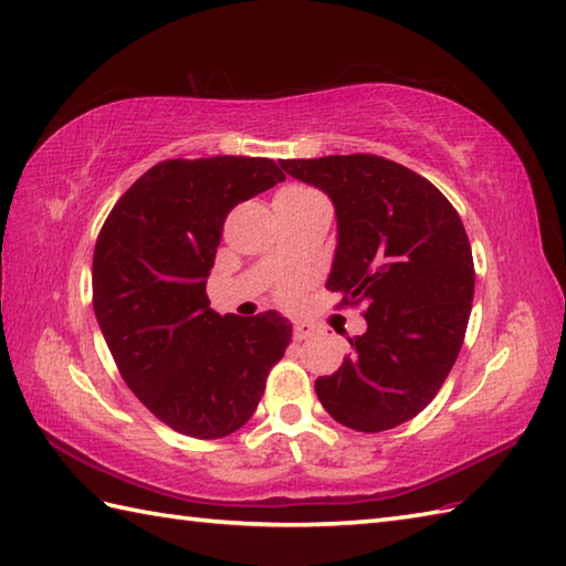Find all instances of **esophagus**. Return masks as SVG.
Wrapping results in <instances>:
<instances>
[{
  "label": "esophagus",
  "instance_id": "esophagus-1",
  "mask_svg": "<svg viewBox=\"0 0 566 566\" xmlns=\"http://www.w3.org/2000/svg\"><path fill=\"white\" fill-rule=\"evenodd\" d=\"M318 331L311 326V323H306V321H296L294 323V340H308V338H314Z\"/></svg>",
  "mask_w": 566,
  "mask_h": 566
}]
</instances>
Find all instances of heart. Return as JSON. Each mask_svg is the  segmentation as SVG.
<instances>
[{
	"label": "heart",
	"instance_id": "1",
	"mask_svg": "<svg viewBox=\"0 0 566 566\" xmlns=\"http://www.w3.org/2000/svg\"><path fill=\"white\" fill-rule=\"evenodd\" d=\"M296 292H298V282H286L282 290H280V296L284 298V302H292V298L296 296Z\"/></svg>",
	"mask_w": 566,
	"mask_h": 566
}]
</instances>
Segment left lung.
<instances>
[{
	"label": "left lung",
	"instance_id": "1",
	"mask_svg": "<svg viewBox=\"0 0 566 566\" xmlns=\"http://www.w3.org/2000/svg\"><path fill=\"white\" fill-rule=\"evenodd\" d=\"M284 172L328 195L338 245L326 286L363 304L367 331L338 371L316 379L338 423L379 432L436 399L467 333L474 260L460 213L438 187L379 155L286 160Z\"/></svg>",
	"mask_w": 566,
	"mask_h": 566
}]
</instances>
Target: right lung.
Here are the masks:
<instances>
[{"instance_id":"add662e5","label":"right lung","mask_w":566,"mask_h":566,"mask_svg":"<svg viewBox=\"0 0 566 566\" xmlns=\"http://www.w3.org/2000/svg\"><path fill=\"white\" fill-rule=\"evenodd\" d=\"M282 179L270 158L165 160L126 189L97 238L92 294L104 340L128 389L182 436L243 428L292 340L276 311L221 316L207 296L228 211Z\"/></svg>"}]
</instances>
